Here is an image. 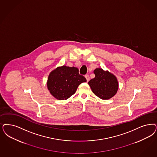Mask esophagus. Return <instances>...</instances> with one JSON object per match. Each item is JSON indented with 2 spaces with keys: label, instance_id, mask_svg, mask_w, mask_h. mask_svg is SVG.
<instances>
[{
  "label": "esophagus",
  "instance_id": "obj_1",
  "mask_svg": "<svg viewBox=\"0 0 157 157\" xmlns=\"http://www.w3.org/2000/svg\"><path fill=\"white\" fill-rule=\"evenodd\" d=\"M85 78L86 79L87 82H88L90 80V77H89V76L88 75H85Z\"/></svg>",
  "mask_w": 157,
  "mask_h": 157
}]
</instances>
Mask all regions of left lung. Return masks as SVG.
<instances>
[{
	"label": "left lung",
	"instance_id": "left-lung-1",
	"mask_svg": "<svg viewBox=\"0 0 157 157\" xmlns=\"http://www.w3.org/2000/svg\"><path fill=\"white\" fill-rule=\"evenodd\" d=\"M95 77L88 82L93 93L103 100H108L117 93L118 82L116 76L102 68L94 70Z\"/></svg>",
	"mask_w": 157,
	"mask_h": 157
}]
</instances>
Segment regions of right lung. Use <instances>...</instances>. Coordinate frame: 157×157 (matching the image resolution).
<instances>
[{
    "instance_id": "obj_1",
    "label": "right lung",
    "mask_w": 157,
    "mask_h": 157,
    "mask_svg": "<svg viewBox=\"0 0 157 157\" xmlns=\"http://www.w3.org/2000/svg\"><path fill=\"white\" fill-rule=\"evenodd\" d=\"M86 82V78L79 74L74 67L63 65L52 71L47 82L48 89L54 98L59 100H67L73 95L78 86Z\"/></svg>"
}]
</instances>
